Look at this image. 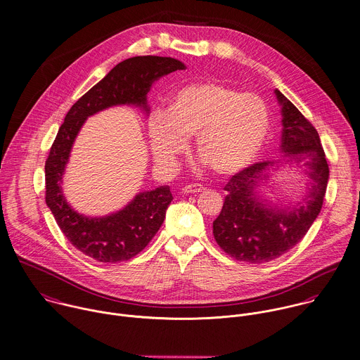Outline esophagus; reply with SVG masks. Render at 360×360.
<instances>
[{
    "mask_svg": "<svg viewBox=\"0 0 360 360\" xmlns=\"http://www.w3.org/2000/svg\"><path fill=\"white\" fill-rule=\"evenodd\" d=\"M205 188H203V185H200V184H191V185H185L184 188H182V192L184 193H199V192H202Z\"/></svg>",
    "mask_w": 360,
    "mask_h": 360,
    "instance_id": "34e87169",
    "label": "esophagus"
}]
</instances>
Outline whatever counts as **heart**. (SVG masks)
I'll return each mask as SVG.
<instances>
[{"mask_svg":"<svg viewBox=\"0 0 360 360\" xmlns=\"http://www.w3.org/2000/svg\"><path fill=\"white\" fill-rule=\"evenodd\" d=\"M271 126L266 102L248 92L214 82H196L179 89L165 110L148 117V136L155 161L169 167L188 148L217 175L247 168L259 154Z\"/></svg>","mask_w":360,"mask_h":360,"instance_id":"1","label":"heart"}]
</instances>
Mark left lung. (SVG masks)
<instances>
[{"label": "left lung", "mask_w": 360, "mask_h": 360, "mask_svg": "<svg viewBox=\"0 0 360 360\" xmlns=\"http://www.w3.org/2000/svg\"><path fill=\"white\" fill-rule=\"evenodd\" d=\"M275 94L283 116L282 153L288 162H302L307 168L310 189L303 205L281 209L255 193L269 179L274 161L252 164L231 176L224 186L223 209L213 221V236L227 255L248 264L276 259L302 241L323 207L330 176L317 130L279 89Z\"/></svg>", "instance_id": "1"}]
</instances>
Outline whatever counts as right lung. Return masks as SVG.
Segmentation results:
<instances>
[{
	"instance_id": "obj_1",
	"label": "right lung",
	"mask_w": 360,
	"mask_h": 360,
	"mask_svg": "<svg viewBox=\"0 0 360 360\" xmlns=\"http://www.w3.org/2000/svg\"><path fill=\"white\" fill-rule=\"evenodd\" d=\"M185 64L172 57L137 56L115 65L68 110L44 164L46 205L67 240L98 262H122L141 252L160 230L172 200L169 186L141 192L122 210L86 217L65 202L63 174L72 143L88 116L115 105H136L148 112L147 92L154 81Z\"/></svg>"
}]
</instances>
